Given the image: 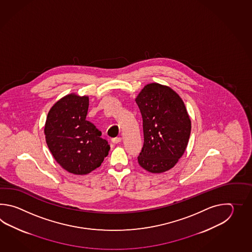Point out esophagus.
I'll return each instance as SVG.
<instances>
[{
    "mask_svg": "<svg viewBox=\"0 0 252 252\" xmlns=\"http://www.w3.org/2000/svg\"><path fill=\"white\" fill-rule=\"evenodd\" d=\"M121 141H122V138L121 137H116V138L112 139V142H113V144H118Z\"/></svg>",
    "mask_w": 252,
    "mask_h": 252,
    "instance_id": "34e87169",
    "label": "esophagus"
}]
</instances>
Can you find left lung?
<instances>
[{
    "label": "left lung",
    "mask_w": 252,
    "mask_h": 252,
    "mask_svg": "<svg viewBox=\"0 0 252 252\" xmlns=\"http://www.w3.org/2000/svg\"><path fill=\"white\" fill-rule=\"evenodd\" d=\"M143 121L139 166L151 173L169 170L187 149L191 121L182 99L167 86L147 85L136 98Z\"/></svg>",
    "instance_id": "obj_1"
}]
</instances>
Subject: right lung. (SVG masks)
Listing matches in <instances>:
<instances>
[{
    "mask_svg": "<svg viewBox=\"0 0 252 252\" xmlns=\"http://www.w3.org/2000/svg\"><path fill=\"white\" fill-rule=\"evenodd\" d=\"M89 98L71 94L50 109L45 124L48 149L66 171L86 175L101 166L110 150L102 132L86 121Z\"/></svg>",
    "mask_w": 252,
    "mask_h": 252,
    "instance_id": "obj_1",
    "label": "right lung"
}]
</instances>
